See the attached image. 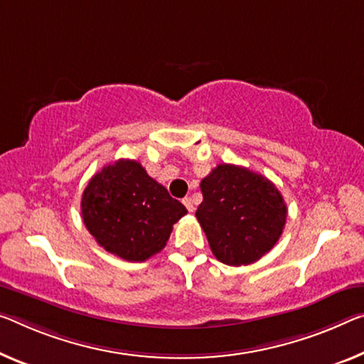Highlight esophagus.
Segmentation results:
<instances>
[{"label":"esophagus","instance_id":"1","mask_svg":"<svg viewBox=\"0 0 364 364\" xmlns=\"http://www.w3.org/2000/svg\"><path fill=\"white\" fill-rule=\"evenodd\" d=\"M183 205H186V208L190 211V213H193L195 211V205H193V200L190 197H186L183 198Z\"/></svg>","mask_w":364,"mask_h":364}]
</instances>
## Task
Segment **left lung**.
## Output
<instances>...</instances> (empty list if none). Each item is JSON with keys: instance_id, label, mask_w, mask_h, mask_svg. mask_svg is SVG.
Instances as JSON below:
<instances>
[{"instance_id": "left-lung-1", "label": "left lung", "mask_w": 364, "mask_h": 364, "mask_svg": "<svg viewBox=\"0 0 364 364\" xmlns=\"http://www.w3.org/2000/svg\"><path fill=\"white\" fill-rule=\"evenodd\" d=\"M200 188L203 201L195 216L218 260L240 267L270 252L288 215L275 183L247 167L220 164Z\"/></svg>"}]
</instances>
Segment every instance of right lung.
Wrapping results in <instances>:
<instances>
[{
  "label": "right lung",
  "mask_w": 364,
  "mask_h": 364,
  "mask_svg": "<svg viewBox=\"0 0 364 364\" xmlns=\"http://www.w3.org/2000/svg\"><path fill=\"white\" fill-rule=\"evenodd\" d=\"M186 213V206L132 159L104 166L81 198L87 231L100 247L128 262H144L161 252L172 226Z\"/></svg>",
  "instance_id": "right-lung-1"
}]
</instances>
